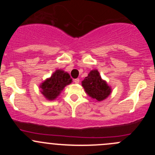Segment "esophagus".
I'll return each instance as SVG.
<instances>
[{
    "instance_id": "1",
    "label": "esophagus",
    "mask_w": 155,
    "mask_h": 155,
    "mask_svg": "<svg viewBox=\"0 0 155 155\" xmlns=\"http://www.w3.org/2000/svg\"><path fill=\"white\" fill-rule=\"evenodd\" d=\"M79 81H80L79 80V79H75L74 80H73V82H74L76 84H78L79 83Z\"/></svg>"
}]
</instances>
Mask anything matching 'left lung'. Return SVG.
I'll use <instances>...</instances> for the list:
<instances>
[{
  "label": "left lung",
  "instance_id": "left-lung-1",
  "mask_svg": "<svg viewBox=\"0 0 155 155\" xmlns=\"http://www.w3.org/2000/svg\"><path fill=\"white\" fill-rule=\"evenodd\" d=\"M82 85L87 94L96 101H103L112 93V87L108 85L107 81L101 78L99 71L96 69L91 70L82 82Z\"/></svg>",
  "mask_w": 155,
  "mask_h": 155
}]
</instances>
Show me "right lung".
Instances as JSON below:
<instances>
[{
    "instance_id": "1",
    "label": "right lung",
    "mask_w": 155,
    "mask_h": 155,
    "mask_svg": "<svg viewBox=\"0 0 155 155\" xmlns=\"http://www.w3.org/2000/svg\"><path fill=\"white\" fill-rule=\"evenodd\" d=\"M73 79L68 72L56 70L49 78L40 85V92L48 101H54L60 95L63 89L70 85Z\"/></svg>"
}]
</instances>
